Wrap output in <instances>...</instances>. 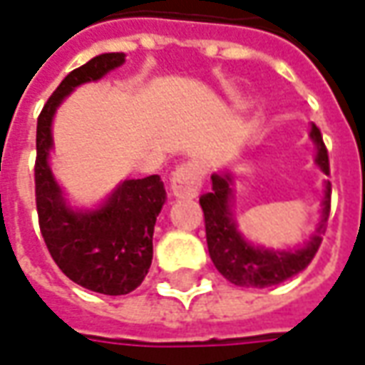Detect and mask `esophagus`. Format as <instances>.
I'll list each match as a JSON object with an SVG mask.
<instances>
[{
    "mask_svg": "<svg viewBox=\"0 0 365 365\" xmlns=\"http://www.w3.org/2000/svg\"><path fill=\"white\" fill-rule=\"evenodd\" d=\"M202 187V170L195 163H183L172 175V195L175 200H193Z\"/></svg>",
    "mask_w": 365,
    "mask_h": 365,
    "instance_id": "34e87169",
    "label": "esophagus"
}]
</instances>
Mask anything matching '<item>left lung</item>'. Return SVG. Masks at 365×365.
Returning a JSON list of instances; mask_svg holds the SVG:
<instances>
[{"label":"left lung","instance_id":"obj_1","mask_svg":"<svg viewBox=\"0 0 365 365\" xmlns=\"http://www.w3.org/2000/svg\"><path fill=\"white\" fill-rule=\"evenodd\" d=\"M309 138L316 143V163L322 172L329 175L328 150L322 140V131L312 123ZM234 178L230 172L212 175V192L203 193L200 205L205 220V237L210 257L217 272L235 286L242 287H269L286 282L309 266L314 255L319 250L322 235L326 232L329 215V197L331 185L326 182V195L322 202V220L316 234L306 244L289 250H274L264 245H254L240 234L232 214Z\"/></svg>","mask_w":365,"mask_h":365}]
</instances>
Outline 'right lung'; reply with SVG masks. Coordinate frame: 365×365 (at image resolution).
Here are the masks:
<instances>
[{
	"label": "right lung",
	"mask_w": 365,
	"mask_h": 365,
	"mask_svg": "<svg viewBox=\"0 0 365 365\" xmlns=\"http://www.w3.org/2000/svg\"><path fill=\"white\" fill-rule=\"evenodd\" d=\"M125 53H101L73 69L47 99L37 118L36 203L49 254L78 286L106 294H130L148 276L153 257V225L165 203L160 175L121 182L96 210H73L49 168L51 121L73 89L120 68Z\"/></svg>",
	"instance_id": "add662e5"
}]
</instances>
